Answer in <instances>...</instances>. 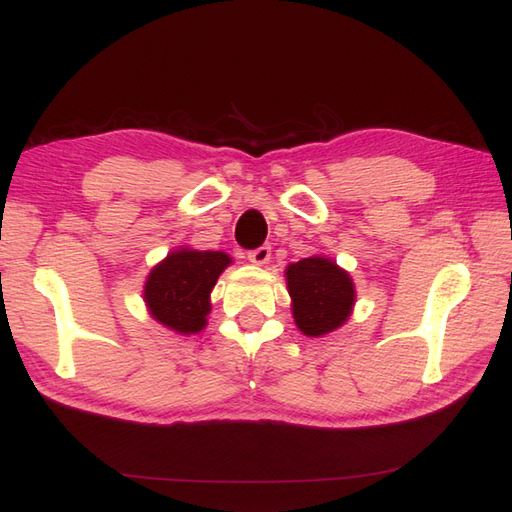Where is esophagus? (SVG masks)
Returning a JSON list of instances; mask_svg holds the SVG:
<instances>
[{
    "mask_svg": "<svg viewBox=\"0 0 512 512\" xmlns=\"http://www.w3.org/2000/svg\"><path fill=\"white\" fill-rule=\"evenodd\" d=\"M247 258H250L254 265H267L271 258V245H260L256 250H250L247 252Z\"/></svg>",
    "mask_w": 512,
    "mask_h": 512,
    "instance_id": "1",
    "label": "esophagus"
}]
</instances>
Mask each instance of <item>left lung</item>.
Here are the masks:
<instances>
[{
	"label": "left lung",
	"mask_w": 512,
	"mask_h": 512,
	"mask_svg": "<svg viewBox=\"0 0 512 512\" xmlns=\"http://www.w3.org/2000/svg\"><path fill=\"white\" fill-rule=\"evenodd\" d=\"M286 280L294 322L305 335L329 333L350 316L354 286L350 275L335 262L320 256L303 258L286 269Z\"/></svg>",
	"instance_id": "left-lung-1"
}]
</instances>
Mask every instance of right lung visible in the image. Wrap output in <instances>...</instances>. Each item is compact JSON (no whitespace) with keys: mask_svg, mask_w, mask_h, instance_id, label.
Wrapping results in <instances>:
<instances>
[{"mask_svg":"<svg viewBox=\"0 0 512 512\" xmlns=\"http://www.w3.org/2000/svg\"><path fill=\"white\" fill-rule=\"evenodd\" d=\"M230 258L224 252L179 250L151 271L145 301L151 316L177 333L205 329L209 294Z\"/></svg>","mask_w":512,"mask_h":512,"instance_id":"right-lung-1","label":"right lung"}]
</instances>
